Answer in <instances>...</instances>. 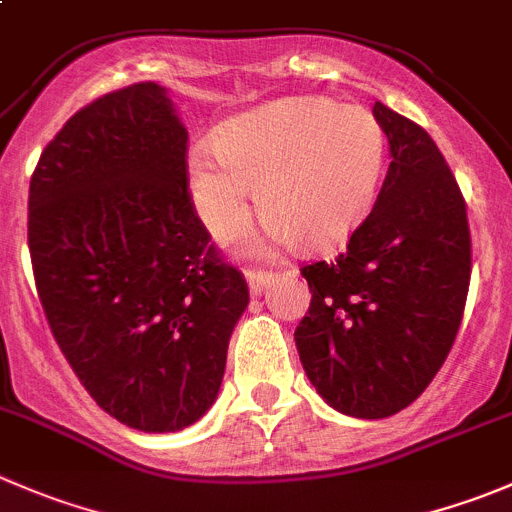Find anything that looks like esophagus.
Segmentation results:
<instances>
[{
    "label": "esophagus",
    "instance_id": "34e87169",
    "mask_svg": "<svg viewBox=\"0 0 512 512\" xmlns=\"http://www.w3.org/2000/svg\"><path fill=\"white\" fill-rule=\"evenodd\" d=\"M245 277L252 295H262V290H265L267 285H272L277 275H272V272H265V270H247Z\"/></svg>",
    "mask_w": 512,
    "mask_h": 512
}]
</instances>
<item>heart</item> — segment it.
<instances>
[{
	"instance_id": "obj_1",
	"label": "heart",
	"mask_w": 512,
	"mask_h": 512,
	"mask_svg": "<svg viewBox=\"0 0 512 512\" xmlns=\"http://www.w3.org/2000/svg\"><path fill=\"white\" fill-rule=\"evenodd\" d=\"M388 142L375 114L330 99L295 97L240 114L217 132L215 150L192 147L187 170L202 222L232 237L247 220L250 185L267 217L265 245L342 242L370 212Z\"/></svg>"
}]
</instances>
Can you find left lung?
Instances as JSON below:
<instances>
[{"mask_svg":"<svg viewBox=\"0 0 512 512\" xmlns=\"http://www.w3.org/2000/svg\"><path fill=\"white\" fill-rule=\"evenodd\" d=\"M388 175L375 207L332 262L302 267L310 310L295 330L302 367L327 405L390 418L443 367L470 285L463 192L433 137L382 102Z\"/></svg>","mask_w":512,"mask_h":512,"instance_id":"left-lung-1","label":"left lung"}]
</instances>
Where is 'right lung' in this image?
<instances>
[{
  "label": "right lung",
  "instance_id": "1",
  "mask_svg": "<svg viewBox=\"0 0 512 512\" xmlns=\"http://www.w3.org/2000/svg\"><path fill=\"white\" fill-rule=\"evenodd\" d=\"M29 257L49 330L94 403L145 433L197 423L250 302L187 185V130L137 82L64 122L29 182Z\"/></svg>",
  "mask_w": 512,
  "mask_h": 512
}]
</instances>
